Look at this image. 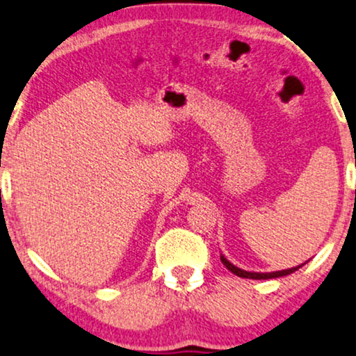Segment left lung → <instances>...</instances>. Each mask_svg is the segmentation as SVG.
<instances>
[{
	"label": "left lung",
	"instance_id": "left-lung-1",
	"mask_svg": "<svg viewBox=\"0 0 356 356\" xmlns=\"http://www.w3.org/2000/svg\"><path fill=\"white\" fill-rule=\"evenodd\" d=\"M221 262L226 266V269H229L232 274L238 275V277H244V279H275V277H282V275H289L292 274V272H296L297 269H300L302 266H297V267H292V269H285V270H277V272H269V274H262V272H248V270H243L239 269V267L232 266L229 261L225 256H221Z\"/></svg>",
	"mask_w": 356,
	"mask_h": 356
}]
</instances>
